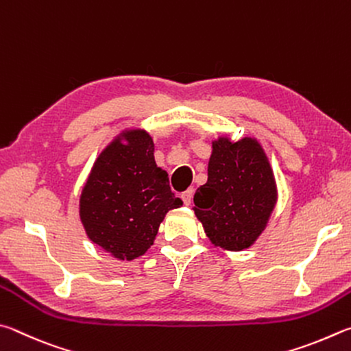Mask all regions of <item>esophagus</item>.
I'll return each instance as SVG.
<instances>
[{"label":"esophagus","instance_id":"esophagus-1","mask_svg":"<svg viewBox=\"0 0 351 351\" xmlns=\"http://www.w3.org/2000/svg\"><path fill=\"white\" fill-rule=\"evenodd\" d=\"M193 195H194V189L193 188H189L188 191H185L182 194V200H183V204L185 205H191V202H193Z\"/></svg>","mask_w":351,"mask_h":351}]
</instances>
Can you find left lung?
Returning <instances> with one entry per match:
<instances>
[{
    "instance_id": "1",
    "label": "left lung",
    "mask_w": 351,
    "mask_h": 351,
    "mask_svg": "<svg viewBox=\"0 0 351 351\" xmlns=\"http://www.w3.org/2000/svg\"><path fill=\"white\" fill-rule=\"evenodd\" d=\"M278 202L262 145L253 137L213 141L208 182L194 194V213L214 247L243 251L259 239Z\"/></svg>"
}]
</instances>
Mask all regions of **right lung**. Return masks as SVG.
Returning <instances> with one entry per match:
<instances>
[{
  "label": "right lung",
  "instance_id": "add662e5",
  "mask_svg": "<svg viewBox=\"0 0 351 351\" xmlns=\"http://www.w3.org/2000/svg\"><path fill=\"white\" fill-rule=\"evenodd\" d=\"M145 129H125L97 157L80 195V220L92 242L119 261L143 256L166 213L180 208Z\"/></svg>",
  "mask_w": 351,
  "mask_h": 351
}]
</instances>
